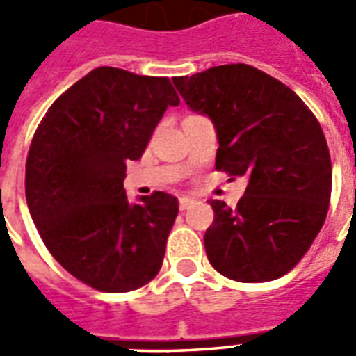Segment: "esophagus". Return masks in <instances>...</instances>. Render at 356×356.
I'll use <instances>...</instances> for the list:
<instances>
[{"label": "esophagus", "instance_id": "esophagus-1", "mask_svg": "<svg viewBox=\"0 0 356 356\" xmlns=\"http://www.w3.org/2000/svg\"><path fill=\"white\" fill-rule=\"evenodd\" d=\"M194 204V198H188V196H183L179 198V208L181 209H188Z\"/></svg>", "mask_w": 356, "mask_h": 356}]
</instances>
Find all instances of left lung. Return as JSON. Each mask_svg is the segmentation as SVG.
<instances>
[{
    "mask_svg": "<svg viewBox=\"0 0 356 356\" xmlns=\"http://www.w3.org/2000/svg\"><path fill=\"white\" fill-rule=\"evenodd\" d=\"M173 83L216 125V170L248 179L234 209L209 200L211 267L238 282L290 273L328 213L332 162L318 120L288 86L250 65L213 66Z\"/></svg>",
    "mask_w": 356,
    "mask_h": 356,
    "instance_id": "1",
    "label": "left lung"
}]
</instances>
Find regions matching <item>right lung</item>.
<instances>
[{
  "mask_svg": "<svg viewBox=\"0 0 356 356\" xmlns=\"http://www.w3.org/2000/svg\"><path fill=\"white\" fill-rule=\"evenodd\" d=\"M177 104L168 78L101 66L66 89L35 129L24 183L30 216L51 255L95 290H137L162 267L179 202L156 191L129 204L125 163L139 160Z\"/></svg>",
  "mask_w": 356,
  "mask_h": 356,
  "instance_id": "obj_1",
  "label": "right lung"
}]
</instances>
